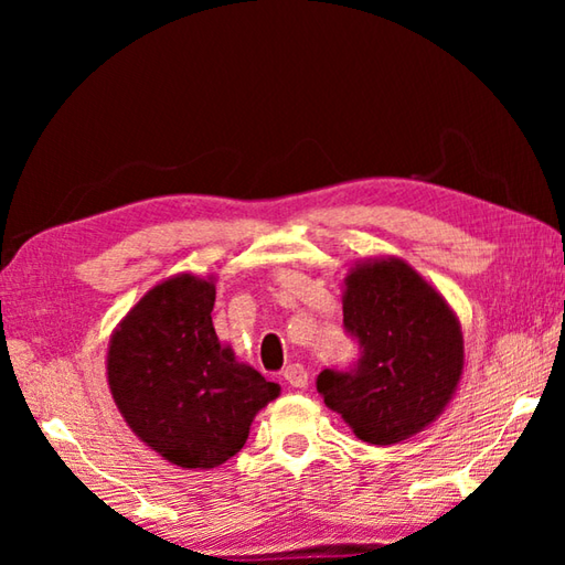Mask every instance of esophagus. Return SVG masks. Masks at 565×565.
<instances>
[{"label":"esophagus","mask_w":565,"mask_h":565,"mask_svg":"<svg viewBox=\"0 0 565 565\" xmlns=\"http://www.w3.org/2000/svg\"><path fill=\"white\" fill-rule=\"evenodd\" d=\"M284 381L294 388H306V384H309V374H306L301 363H289V366L284 369Z\"/></svg>","instance_id":"esophagus-1"}]
</instances>
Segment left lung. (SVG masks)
<instances>
[{
    "label": "left lung",
    "instance_id": "1",
    "mask_svg": "<svg viewBox=\"0 0 565 565\" xmlns=\"http://www.w3.org/2000/svg\"><path fill=\"white\" fill-rule=\"evenodd\" d=\"M341 303L361 359L351 371H321L323 404L366 444L420 434L451 404L463 374V333L451 303L398 256L353 264Z\"/></svg>",
    "mask_w": 565,
    "mask_h": 565
}]
</instances>
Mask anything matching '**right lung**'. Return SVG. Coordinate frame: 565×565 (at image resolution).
Returning a JSON list of instances; mask_svg holds the SVG:
<instances>
[{
    "label": "right lung",
    "mask_w": 565,
    "mask_h": 565,
    "mask_svg": "<svg viewBox=\"0 0 565 565\" xmlns=\"http://www.w3.org/2000/svg\"><path fill=\"white\" fill-rule=\"evenodd\" d=\"M216 276L177 274L131 306L107 351V381L121 418L164 461L216 468L238 454L254 416L281 386L218 341Z\"/></svg>",
    "instance_id": "obj_1"
}]
</instances>
